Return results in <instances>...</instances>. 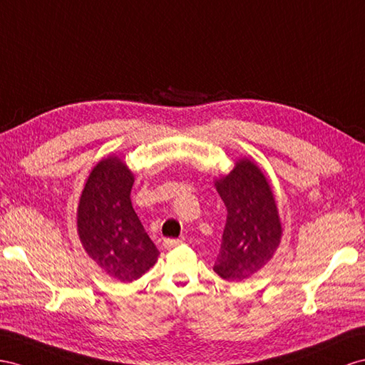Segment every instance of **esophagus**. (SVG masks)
Wrapping results in <instances>:
<instances>
[{
	"mask_svg": "<svg viewBox=\"0 0 365 365\" xmlns=\"http://www.w3.org/2000/svg\"><path fill=\"white\" fill-rule=\"evenodd\" d=\"M182 240H183V239H166V240L163 242V247H165L166 250H171V248L177 247L179 244H182Z\"/></svg>",
	"mask_w": 365,
	"mask_h": 365,
	"instance_id": "obj_1",
	"label": "esophagus"
}]
</instances>
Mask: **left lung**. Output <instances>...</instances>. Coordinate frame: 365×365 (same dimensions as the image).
Masks as SVG:
<instances>
[{"mask_svg":"<svg viewBox=\"0 0 365 365\" xmlns=\"http://www.w3.org/2000/svg\"><path fill=\"white\" fill-rule=\"evenodd\" d=\"M227 207V223L214 272L228 282H242L273 259L282 239L277 205L265 174L251 158L214 180Z\"/></svg>","mask_w":365,"mask_h":365,"instance_id":"8db88e82","label":"left lung"}]
</instances>
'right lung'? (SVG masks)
I'll return each mask as SVG.
<instances>
[{"mask_svg": "<svg viewBox=\"0 0 365 365\" xmlns=\"http://www.w3.org/2000/svg\"><path fill=\"white\" fill-rule=\"evenodd\" d=\"M134 174L117 155L92 168L81 191L77 231L86 255L120 282L142 277L158 257L130 203Z\"/></svg>", "mask_w": 365, "mask_h": 365, "instance_id": "add662e5", "label": "right lung"}]
</instances>
